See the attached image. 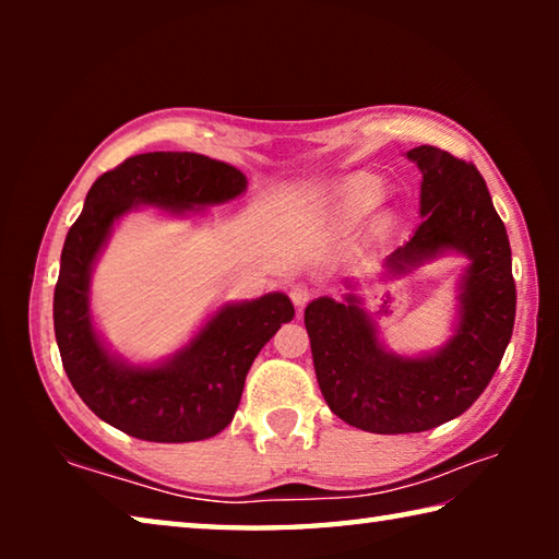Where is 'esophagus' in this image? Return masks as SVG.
Returning <instances> with one entry per match:
<instances>
[{
  "instance_id": "esophagus-1",
  "label": "esophagus",
  "mask_w": 559,
  "mask_h": 559,
  "mask_svg": "<svg viewBox=\"0 0 559 559\" xmlns=\"http://www.w3.org/2000/svg\"><path fill=\"white\" fill-rule=\"evenodd\" d=\"M288 296H290V300H293V306L302 308V306H306V302L310 300V296H313V290H310V288L306 286V283H293Z\"/></svg>"
}]
</instances>
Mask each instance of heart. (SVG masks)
Masks as SVG:
<instances>
[{
    "label": "heart",
    "instance_id": "1",
    "mask_svg": "<svg viewBox=\"0 0 559 559\" xmlns=\"http://www.w3.org/2000/svg\"><path fill=\"white\" fill-rule=\"evenodd\" d=\"M384 189L372 177H355L343 187L340 192V212H343L345 219L355 222L359 216H365L367 212H372L377 204L382 202ZM380 226H390V219H380Z\"/></svg>",
    "mask_w": 559,
    "mask_h": 559
}]
</instances>
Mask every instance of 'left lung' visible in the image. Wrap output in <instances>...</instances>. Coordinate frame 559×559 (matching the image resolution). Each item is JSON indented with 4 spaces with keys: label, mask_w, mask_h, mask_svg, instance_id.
Instances as JSON below:
<instances>
[{
    "label": "left lung",
    "mask_w": 559,
    "mask_h": 559,
    "mask_svg": "<svg viewBox=\"0 0 559 559\" xmlns=\"http://www.w3.org/2000/svg\"><path fill=\"white\" fill-rule=\"evenodd\" d=\"M406 157L421 169V224L384 269L386 276H406L447 253L466 257L453 335L433 353L404 357L382 343L353 293L343 302L323 296L306 308L320 392L340 419L372 433L429 431L456 419L484 394L515 323L510 241L486 179L431 145Z\"/></svg>",
    "instance_id": "1"
}]
</instances>
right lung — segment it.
Masks as SVG:
<instances>
[{"instance_id":"add662e5","label":"right lung","mask_w":559,"mask_h":559,"mask_svg":"<svg viewBox=\"0 0 559 559\" xmlns=\"http://www.w3.org/2000/svg\"><path fill=\"white\" fill-rule=\"evenodd\" d=\"M246 177L197 153H145L100 175L66 234L53 330L63 370L88 409L128 437L185 443L216 437L234 419L261 347L296 316L286 293L224 302L185 347L155 365L110 353L91 316V273L112 226L140 206L187 216L231 202Z\"/></svg>"}]
</instances>
